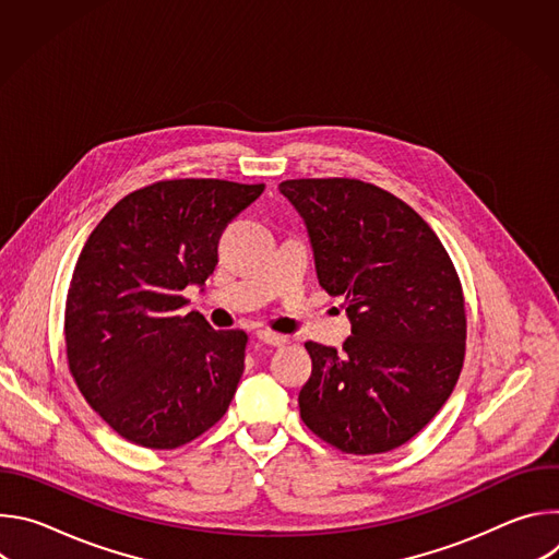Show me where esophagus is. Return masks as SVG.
<instances>
[{"mask_svg": "<svg viewBox=\"0 0 559 559\" xmlns=\"http://www.w3.org/2000/svg\"><path fill=\"white\" fill-rule=\"evenodd\" d=\"M257 338H259L261 343L270 345V347H276V349H281V347H285V345L289 343L287 336H281V334H274V332H267V330H259V332H257Z\"/></svg>", "mask_w": 559, "mask_h": 559, "instance_id": "obj_1", "label": "esophagus"}]
</instances>
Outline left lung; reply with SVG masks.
<instances>
[{
  "label": "left lung",
  "instance_id": "left-lung-1",
  "mask_svg": "<svg viewBox=\"0 0 559 559\" xmlns=\"http://www.w3.org/2000/svg\"><path fill=\"white\" fill-rule=\"evenodd\" d=\"M321 287L343 296V352L305 343L302 423L332 447L371 455L412 440L442 409L464 362L460 278L436 231L405 201L358 179H292Z\"/></svg>",
  "mask_w": 559,
  "mask_h": 559
}]
</instances>
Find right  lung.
<instances>
[{"label":"right lung","instance_id":"right-lung-1","mask_svg":"<svg viewBox=\"0 0 559 559\" xmlns=\"http://www.w3.org/2000/svg\"><path fill=\"white\" fill-rule=\"evenodd\" d=\"M265 186L158 181L93 229L66 300V356L88 405L126 440L177 449L216 425L246 369L248 336L216 332L188 305L218 263L227 223Z\"/></svg>","mask_w":559,"mask_h":559}]
</instances>
